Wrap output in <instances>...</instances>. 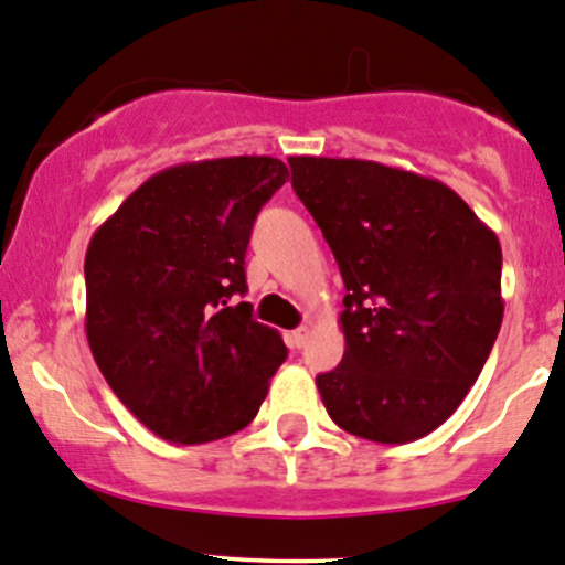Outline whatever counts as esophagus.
I'll return each instance as SVG.
<instances>
[{"instance_id": "esophagus-1", "label": "esophagus", "mask_w": 565, "mask_h": 565, "mask_svg": "<svg viewBox=\"0 0 565 565\" xmlns=\"http://www.w3.org/2000/svg\"><path fill=\"white\" fill-rule=\"evenodd\" d=\"M307 334H310V329H307V326H299V329H294L288 334V342H290V348H301L307 342Z\"/></svg>"}]
</instances>
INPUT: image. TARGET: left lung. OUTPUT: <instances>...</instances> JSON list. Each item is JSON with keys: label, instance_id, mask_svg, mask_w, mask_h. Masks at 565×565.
Returning a JSON list of instances; mask_svg holds the SVG:
<instances>
[{"label": "left lung", "instance_id": "left-lung-1", "mask_svg": "<svg viewBox=\"0 0 565 565\" xmlns=\"http://www.w3.org/2000/svg\"><path fill=\"white\" fill-rule=\"evenodd\" d=\"M288 162L348 290L345 353L316 377L326 411L375 444L424 438L459 408L495 345V231L438 179L348 157Z\"/></svg>", "mask_w": 565, "mask_h": 565}]
</instances>
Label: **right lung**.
Listing matches in <instances>:
<instances>
[{"label": "right lung", "mask_w": 565, "mask_h": 565, "mask_svg": "<svg viewBox=\"0 0 565 565\" xmlns=\"http://www.w3.org/2000/svg\"><path fill=\"white\" fill-rule=\"evenodd\" d=\"M290 179L277 157H217L149 177L86 249V340L116 397L171 444L247 427L288 356L244 296L260 206Z\"/></svg>", "instance_id": "add662e5"}]
</instances>
